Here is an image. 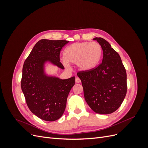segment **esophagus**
<instances>
[{
	"label": "esophagus",
	"instance_id": "obj_1",
	"mask_svg": "<svg viewBox=\"0 0 148 148\" xmlns=\"http://www.w3.org/2000/svg\"><path fill=\"white\" fill-rule=\"evenodd\" d=\"M75 82H76V83H79L81 82V80H80V79L78 77H77L75 79Z\"/></svg>",
	"mask_w": 148,
	"mask_h": 148
}]
</instances>
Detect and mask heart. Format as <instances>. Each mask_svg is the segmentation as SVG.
<instances>
[{
  "instance_id": "heart-1",
  "label": "heart",
  "mask_w": 148,
  "mask_h": 148,
  "mask_svg": "<svg viewBox=\"0 0 148 148\" xmlns=\"http://www.w3.org/2000/svg\"><path fill=\"white\" fill-rule=\"evenodd\" d=\"M102 47L96 42H75L67 47L64 52V64H76L82 71L95 68L102 56Z\"/></svg>"
}]
</instances>
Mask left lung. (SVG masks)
<instances>
[{
	"instance_id": "8db88e82",
	"label": "left lung",
	"mask_w": 148,
	"mask_h": 148,
	"mask_svg": "<svg viewBox=\"0 0 148 148\" xmlns=\"http://www.w3.org/2000/svg\"><path fill=\"white\" fill-rule=\"evenodd\" d=\"M103 51L101 64L89 71H79L84 96L97 114H109L117 110L127 94V73L119 53L102 38L93 39Z\"/></svg>"
}]
</instances>
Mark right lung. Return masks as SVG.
Segmentation results:
<instances>
[{"instance_id": "1", "label": "right lung", "mask_w": 148, "mask_h": 148, "mask_svg": "<svg viewBox=\"0 0 148 148\" xmlns=\"http://www.w3.org/2000/svg\"><path fill=\"white\" fill-rule=\"evenodd\" d=\"M69 41L41 39L35 44L24 62L21 87L31 112L43 120L52 122L63 115L67 97L75 77L62 79L45 72L50 63L64 70L60 62L62 48Z\"/></svg>"}]
</instances>
